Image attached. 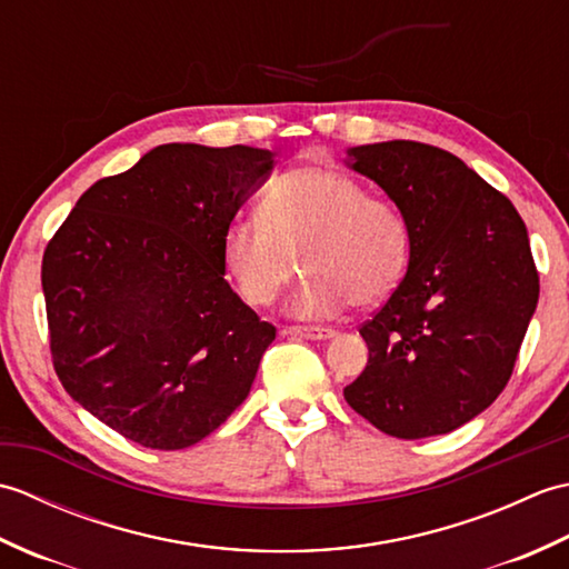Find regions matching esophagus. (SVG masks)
I'll return each mask as SVG.
<instances>
[{
	"label": "esophagus",
	"mask_w": 569,
	"mask_h": 569,
	"mask_svg": "<svg viewBox=\"0 0 569 569\" xmlns=\"http://www.w3.org/2000/svg\"><path fill=\"white\" fill-rule=\"evenodd\" d=\"M283 332L306 337V340H330V337H335L332 328H312V325H296V328H286Z\"/></svg>",
	"instance_id": "esophagus-1"
}]
</instances>
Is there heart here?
Here are the masks:
<instances>
[{
	"mask_svg": "<svg viewBox=\"0 0 569 569\" xmlns=\"http://www.w3.org/2000/svg\"><path fill=\"white\" fill-rule=\"evenodd\" d=\"M291 310L303 318L337 316L349 300L371 308L389 298L408 269L410 224L393 202L371 198L357 178L303 166L273 178L257 220L227 224L222 271L247 306L263 308L296 273Z\"/></svg>",
	"mask_w": 569,
	"mask_h": 569,
	"instance_id": "obj_1",
	"label": "heart"
}]
</instances>
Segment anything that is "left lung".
Returning a JSON list of instances; mask_svg holds the SVG:
<instances>
[{"label":"left lung","instance_id":"left-lung-1","mask_svg":"<svg viewBox=\"0 0 569 569\" xmlns=\"http://www.w3.org/2000/svg\"><path fill=\"white\" fill-rule=\"evenodd\" d=\"M410 224V261L359 328L365 371L345 401L401 440L445 435L497 401L540 293L528 232L511 200L455 153L420 141L349 149Z\"/></svg>","mask_w":569,"mask_h":569}]
</instances>
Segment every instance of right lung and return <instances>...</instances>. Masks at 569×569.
I'll use <instances>...</instances> for the list:
<instances>
[{
	"label": "right lung",
	"mask_w": 569,
	"mask_h": 569,
	"mask_svg": "<svg viewBox=\"0 0 569 569\" xmlns=\"http://www.w3.org/2000/svg\"><path fill=\"white\" fill-rule=\"evenodd\" d=\"M271 156L163 143L84 190L48 241L53 369L131 442L183 450L249 396L276 328L224 281L220 241Z\"/></svg>",
	"instance_id": "add662e5"
}]
</instances>
